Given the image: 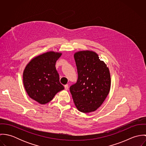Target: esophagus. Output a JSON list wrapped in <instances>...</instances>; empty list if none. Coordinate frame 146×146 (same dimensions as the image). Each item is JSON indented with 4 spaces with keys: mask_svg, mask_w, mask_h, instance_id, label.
<instances>
[{
    "mask_svg": "<svg viewBox=\"0 0 146 146\" xmlns=\"http://www.w3.org/2000/svg\"><path fill=\"white\" fill-rule=\"evenodd\" d=\"M68 88V84L65 85H64V89H65V90H67Z\"/></svg>",
    "mask_w": 146,
    "mask_h": 146,
    "instance_id": "34e87169",
    "label": "esophagus"
}]
</instances>
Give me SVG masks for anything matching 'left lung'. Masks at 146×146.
<instances>
[{"instance_id": "8db88e82", "label": "left lung", "mask_w": 146, "mask_h": 146, "mask_svg": "<svg viewBox=\"0 0 146 146\" xmlns=\"http://www.w3.org/2000/svg\"><path fill=\"white\" fill-rule=\"evenodd\" d=\"M74 58L78 79L70 88L74 104L82 112L95 111L103 104L110 92L109 69L93 51L76 52Z\"/></svg>"}]
</instances>
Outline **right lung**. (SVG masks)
Instances as JSON below:
<instances>
[{"label": "right lung", "instance_id": "right-lung-1", "mask_svg": "<svg viewBox=\"0 0 146 146\" xmlns=\"http://www.w3.org/2000/svg\"><path fill=\"white\" fill-rule=\"evenodd\" d=\"M61 53L48 52L32 59L23 73V82L29 96L42 104L49 102L64 89L60 82L56 62Z\"/></svg>", "mask_w": 146, "mask_h": 146}]
</instances>
